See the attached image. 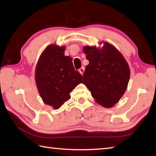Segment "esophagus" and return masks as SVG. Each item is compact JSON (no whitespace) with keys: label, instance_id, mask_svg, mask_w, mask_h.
I'll list each match as a JSON object with an SVG mask.
<instances>
[{"label":"esophagus","instance_id":"1","mask_svg":"<svg viewBox=\"0 0 156 156\" xmlns=\"http://www.w3.org/2000/svg\"><path fill=\"white\" fill-rule=\"evenodd\" d=\"M84 69H85L84 67V66H82V67L81 68H80V69H78V72L80 73V74H81V75H83L84 72Z\"/></svg>","mask_w":156,"mask_h":156}]
</instances>
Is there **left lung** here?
<instances>
[{
    "mask_svg": "<svg viewBox=\"0 0 156 156\" xmlns=\"http://www.w3.org/2000/svg\"><path fill=\"white\" fill-rule=\"evenodd\" d=\"M103 46H84L89 64L83 74L84 83L97 103L111 108L127 90L130 68L121 52L108 42Z\"/></svg>",
    "mask_w": 156,
    "mask_h": 156,
    "instance_id": "left-lung-1",
    "label": "left lung"
}]
</instances>
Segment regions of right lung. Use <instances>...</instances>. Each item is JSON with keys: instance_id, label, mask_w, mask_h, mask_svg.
Instances as JSON below:
<instances>
[{"instance_id": "obj_1", "label": "right lung", "mask_w": 156, "mask_h": 156, "mask_svg": "<svg viewBox=\"0 0 156 156\" xmlns=\"http://www.w3.org/2000/svg\"><path fill=\"white\" fill-rule=\"evenodd\" d=\"M65 46L51 44L41 53L35 67V78L44 103L58 109L70 98L69 92L82 83V76L76 71L72 58L65 56Z\"/></svg>"}]
</instances>
